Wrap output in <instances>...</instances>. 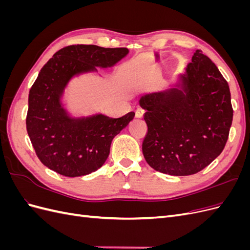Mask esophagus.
<instances>
[{"instance_id": "1", "label": "esophagus", "mask_w": 250, "mask_h": 250, "mask_svg": "<svg viewBox=\"0 0 250 250\" xmlns=\"http://www.w3.org/2000/svg\"><path fill=\"white\" fill-rule=\"evenodd\" d=\"M144 112H145V110H144L143 108H141V107L137 108V110H135V117H137V118H142L143 115H144Z\"/></svg>"}]
</instances>
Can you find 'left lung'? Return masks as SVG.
Segmentation results:
<instances>
[{
	"label": "left lung",
	"instance_id": "1",
	"mask_svg": "<svg viewBox=\"0 0 250 250\" xmlns=\"http://www.w3.org/2000/svg\"><path fill=\"white\" fill-rule=\"evenodd\" d=\"M148 132L142 150L154 170L174 176L198 173L220 155L229 139L232 107L229 83L196 50L186 72L164 92L140 99Z\"/></svg>",
	"mask_w": 250,
	"mask_h": 250
}]
</instances>
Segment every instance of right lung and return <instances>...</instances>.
I'll return each instance as SVG.
<instances>
[{
	"mask_svg": "<svg viewBox=\"0 0 250 250\" xmlns=\"http://www.w3.org/2000/svg\"><path fill=\"white\" fill-rule=\"evenodd\" d=\"M126 48L74 44L56 52L42 66L29 92L27 132L40 161L60 175L78 177L101 168L111 141L135 113L121 118L102 113L72 117L62 104L69 82L79 75L111 67L124 58Z\"/></svg>",
	"mask_w": 250,
	"mask_h": 250,
	"instance_id": "right-lung-1",
	"label": "right lung"
}]
</instances>
